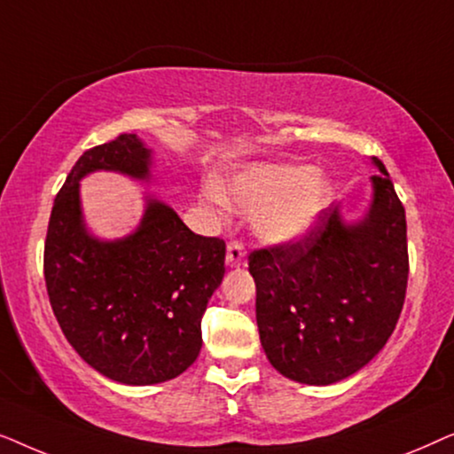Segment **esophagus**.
I'll return each mask as SVG.
<instances>
[{
	"label": "esophagus",
	"mask_w": 454,
	"mask_h": 454,
	"mask_svg": "<svg viewBox=\"0 0 454 454\" xmlns=\"http://www.w3.org/2000/svg\"><path fill=\"white\" fill-rule=\"evenodd\" d=\"M225 262H227L229 269H239V266H246V250H244V246L238 244V241H231V244L227 246Z\"/></svg>",
	"instance_id": "1"
}]
</instances>
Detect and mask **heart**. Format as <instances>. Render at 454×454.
<instances>
[{"label":"heart","instance_id":"heart-1","mask_svg":"<svg viewBox=\"0 0 454 454\" xmlns=\"http://www.w3.org/2000/svg\"><path fill=\"white\" fill-rule=\"evenodd\" d=\"M213 202L252 215L262 244L287 246L312 231L331 200V184L308 165L256 163L215 179Z\"/></svg>","mask_w":454,"mask_h":454}]
</instances>
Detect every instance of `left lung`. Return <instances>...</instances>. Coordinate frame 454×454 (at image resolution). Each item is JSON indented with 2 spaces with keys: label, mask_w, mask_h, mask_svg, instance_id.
<instances>
[{
  "label": "left lung",
  "mask_w": 454,
  "mask_h": 454,
  "mask_svg": "<svg viewBox=\"0 0 454 454\" xmlns=\"http://www.w3.org/2000/svg\"><path fill=\"white\" fill-rule=\"evenodd\" d=\"M370 160L378 176L362 215L347 219L334 202L301 241L247 258L260 343L289 380H345L380 353L399 320L409 275L405 208L382 160Z\"/></svg>",
  "instance_id": "left-lung-1"
}]
</instances>
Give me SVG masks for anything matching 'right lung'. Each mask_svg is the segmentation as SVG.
Segmentation results:
<instances>
[{"label":"right lung","mask_w":454,"mask_h":454,"mask_svg":"<svg viewBox=\"0 0 454 454\" xmlns=\"http://www.w3.org/2000/svg\"><path fill=\"white\" fill-rule=\"evenodd\" d=\"M153 154L136 134L86 151L55 196L45 241L47 294L67 343L129 387L167 382L196 362L202 314L225 275V241L192 233L151 192L123 238L89 227L80 182L109 171L151 185Z\"/></svg>","instance_id":"right-lung-1"}]
</instances>
